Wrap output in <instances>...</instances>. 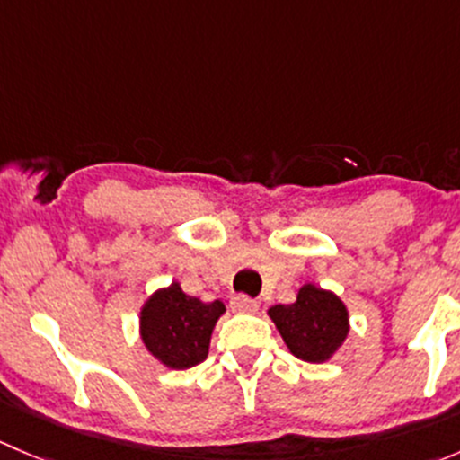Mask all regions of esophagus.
Listing matches in <instances>:
<instances>
[{
    "instance_id": "34e87169",
    "label": "esophagus",
    "mask_w": 460,
    "mask_h": 460,
    "mask_svg": "<svg viewBox=\"0 0 460 460\" xmlns=\"http://www.w3.org/2000/svg\"><path fill=\"white\" fill-rule=\"evenodd\" d=\"M231 309L238 314H253V312H258V303L253 298H249V296L238 294L231 298Z\"/></svg>"
}]
</instances>
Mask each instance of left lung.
I'll return each mask as SVG.
<instances>
[{"label": "left lung", "mask_w": 460, "mask_h": 460, "mask_svg": "<svg viewBox=\"0 0 460 460\" xmlns=\"http://www.w3.org/2000/svg\"><path fill=\"white\" fill-rule=\"evenodd\" d=\"M269 316L291 354L307 363L327 360L349 332L347 309L341 298L314 285H305L296 303L269 309Z\"/></svg>", "instance_id": "8db88e82"}]
</instances>
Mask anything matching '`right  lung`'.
<instances>
[{"label": "right lung", "mask_w": 460, "mask_h": 460, "mask_svg": "<svg viewBox=\"0 0 460 460\" xmlns=\"http://www.w3.org/2000/svg\"><path fill=\"white\" fill-rule=\"evenodd\" d=\"M225 305L202 303L173 282L148 298L142 309V341L160 363L171 369H189L208 354V341Z\"/></svg>", "instance_id": "right-lung-1"}]
</instances>
